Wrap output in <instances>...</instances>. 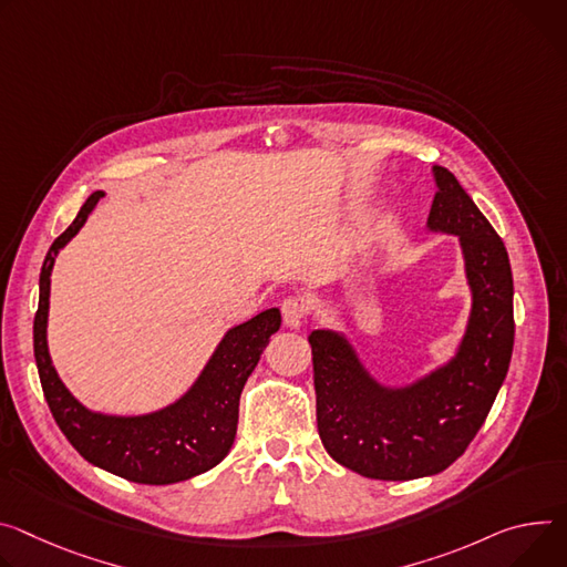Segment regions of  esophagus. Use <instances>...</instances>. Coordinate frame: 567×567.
<instances>
[{"label":"esophagus","mask_w":567,"mask_h":567,"mask_svg":"<svg viewBox=\"0 0 567 567\" xmlns=\"http://www.w3.org/2000/svg\"><path fill=\"white\" fill-rule=\"evenodd\" d=\"M280 312H282V321L287 328H300L305 317H307V310H305V302L296 296H289L280 302Z\"/></svg>","instance_id":"34e87169"}]
</instances>
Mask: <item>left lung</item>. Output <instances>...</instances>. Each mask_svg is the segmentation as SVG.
Instances as JSON below:
<instances>
[{"instance_id":"obj_1","label":"left lung","mask_w":567,"mask_h":567,"mask_svg":"<svg viewBox=\"0 0 567 567\" xmlns=\"http://www.w3.org/2000/svg\"><path fill=\"white\" fill-rule=\"evenodd\" d=\"M430 230L458 235L473 310L456 357L427 378L389 389L359 362L346 337L315 330L317 425L341 466L384 482L436 475L484 425L513 352V276L504 241L445 167L434 165Z\"/></svg>"}]
</instances>
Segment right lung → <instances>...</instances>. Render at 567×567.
I'll return each mask as SVG.
<instances>
[{"label": "right lung", "mask_w": 567, "mask_h": 567, "mask_svg": "<svg viewBox=\"0 0 567 567\" xmlns=\"http://www.w3.org/2000/svg\"><path fill=\"white\" fill-rule=\"evenodd\" d=\"M104 192L83 203L70 228L51 244L42 271L33 319V352L51 416L74 450L94 466L135 484H176L215 468L230 452L241 389L260 362L269 337L280 328V310L252 317L226 332L208 367L174 404L146 416H104L85 409L61 382L47 350L49 276L59 250L81 230Z\"/></svg>", "instance_id": "right-lung-1"}]
</instances>
